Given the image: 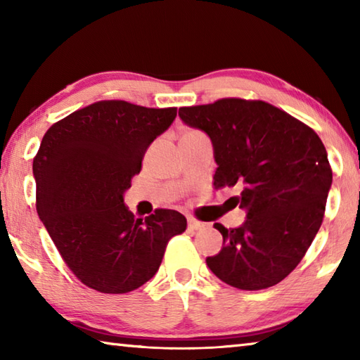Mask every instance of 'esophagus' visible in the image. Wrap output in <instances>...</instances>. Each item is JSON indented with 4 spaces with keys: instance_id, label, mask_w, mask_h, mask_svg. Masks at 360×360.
Masks as SVG:
<instances>
[{
    "instance_id": "34e87169",
    "label": "esophagus",
    "mask_w": 360,
    "mask_h": 360,
    "mask_svg": "<svg viewBox=\"0 0 360 360\" xmlns=\"http://www.w3.org/2000/svg\"><path fill=\"white\" fill-rule=\"evenodd\" d=\"M206 227H208V224L200 222V221H197V219H188V229L191 230H202Z\"/></svg>"
}]
</instances>
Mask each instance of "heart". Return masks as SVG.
Instances as JSON below:
<instances>
[{
	"label": "heart",
	"instance_id": "1",
	"mask_svg": "<svg viewBox=\"0 0 360 360\" xmlns=\"http://www.w3.org/2000/svg\"><path fill=\"white\" fill-rule=\"evenodd\" d=\"M191 133H197V131H187V133H186V135H191Z\"/></svg>",
	"mask_w": 360,
	"mask_h": 360
}]
</instances>
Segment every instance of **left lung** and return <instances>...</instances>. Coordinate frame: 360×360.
Masks as SVG:
<instances>
[{
    "label": "left lung",
    "instance_id": "1",
    "mask_svg": "<svg viewBox=\"0 0 360 360\" xmlns=\"http://www.w3.org/2000/svg\"><path fill=\"white\" fill-rule=\"evenodd\" d=\"M214 149V187L240 186L235 206L246 210L238 229L222 233L210 270L241 290L271 288L300 264L324 219L332 168L321 138L303 122L260 100L222 98L179 108Z\"/></svg>",
    "mask_w": 360,
    "mask_h": 360
}]
</instances>
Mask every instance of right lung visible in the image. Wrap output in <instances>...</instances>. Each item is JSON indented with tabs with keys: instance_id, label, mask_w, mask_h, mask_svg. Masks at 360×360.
<instances>
[{
	"instance_id": "add662e5",
	"label": "right lung",
	"mask_w": 360,
	"mask_h": 360,
	"mask_svg": "<svg viewBox=\"0 0 360 360\" xmlns=\"http://www.w3.org/2000/svg\"><path fill=\"white\" fill-rule=\"evenodd\" d=\"M176 108L96 101L46 131L33 158L36 211L70 270L103 294H127L155 275L168 241L187 227L174 210L136 219L124 205L146 150Z\"/></svg>"
}]
</instances>
